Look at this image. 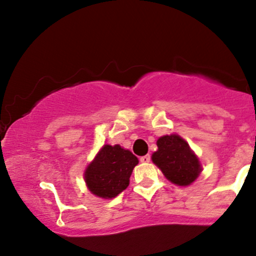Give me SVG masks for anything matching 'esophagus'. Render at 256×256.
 Listing matches in <instances>:
<instances>
[{
  "instance_id": "34e87169",
  "label": "esophagus",
  "mask_w": 256,
  "mask_h": 256,
  "mask_svg": "<svg viewBox=\"0 0 256 256\" xmlns=\"http://www.w3.org/2000/svg\"><path fill=\"white\" fill-rule=\"evenodd\" d=\"M140 162H143V164L149 162V161H150V155H144V156L140 158Z\"/></svg>"
}]
</instances>
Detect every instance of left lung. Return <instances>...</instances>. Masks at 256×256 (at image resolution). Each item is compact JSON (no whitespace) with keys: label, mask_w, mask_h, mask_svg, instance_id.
<instances>
[{"label":"left lung","mask_w":256,"mask_h":256,"mask_svg":"<svg viewBox=\"0 0 256 256\" xmlns=\"http://www.w3.org/2000/svg\"><path fill=\"white\" fill-rule=\"evenodd\" d=\"M156 144L158 150L152 155V160L171 183L188 186L195 182L202 167L183 138L178 134L162 136Z\"/></svg>","instance_id":"left-lung-1"}]
</instances>
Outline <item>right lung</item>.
I'll return each instance as SVG.
<instances>
[{"instance_id":"obj_1","label":"right lung","mask_w":256,"mask_h":256,"mask_svg":"<svg viewBox=\"0 0 256 256\" xmlns=\"http://www.w3.org/2000/svg\"><path fill=\"white\" fill-rule=\"evenodd\" d=\"M137 164L138 158L130 150L119 144H106L85 170V183L94 195L113 198L128 186Z\"/></svg>"}]
</instances>
